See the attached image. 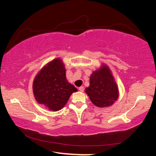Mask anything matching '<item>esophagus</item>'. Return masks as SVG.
<instances>
[{
	"label": "esophagus",
	"mask_w": 156,
	"mask_h": 156,
	"mask_svg": "<svg viewBox=\"0 0 156 156\" xmlns=\"http://www.w3.org/2000/svg\"><path fill=\"white\" fill-rule=\"evenodd\" d=\"M78 89H79V91H82V92H83V91H84V87H79L78 88Z\"/></svg>",
	"instance_id": "esophagus-1"
}]
</instances>
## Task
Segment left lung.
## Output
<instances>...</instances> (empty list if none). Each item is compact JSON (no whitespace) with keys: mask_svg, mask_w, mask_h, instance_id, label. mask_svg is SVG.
Segmentation results:
<instances>
[{"mask_svg":"<svg viewBox=\"0 0 156 156\" xmlns=\"http://www.w3.org/2000/svg\"><path fill=\"white\" fill-rule=\"evenodd\" d=\"M84 91L92 103L98 107L112 106L119 96L118 85L112 72L104 64L91 73L89 86Z\"/></svg>","mask_w":156,"mask_h":156,"instance_id":"obj_1","label":"left lung"}]
</instances>
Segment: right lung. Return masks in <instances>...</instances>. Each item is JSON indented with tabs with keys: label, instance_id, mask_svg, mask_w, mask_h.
I'll return each mask as SVG.
<instances>
[{
	"label": "right lung",
	"instance_id": "obj_1",
	"mask_svg": "<svg viewBox=\"0 0 156 156\" xmlns=\"http://www.w3.org/2000/svg\"><path fill=\"white\" fill-rule=\"evenodd\" d=\"M77 91L67 81L64 63L58 58L44 65L37 73L33 83L36 101L53 112L64 107L71 95Z\"/></svg>",
	"mask_w": 156,
	"mask_h": 156
}]
</instances>
